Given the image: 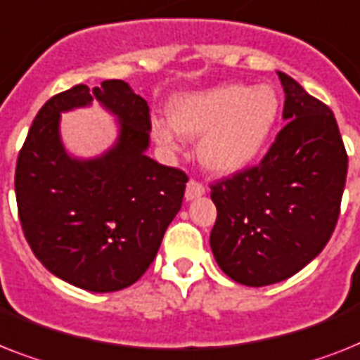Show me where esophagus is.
Masks as SVG:
<instances>
[{
    "instance_id": "34e87169",
    "label": "esophagus",
    "mask_w": 360,
    "mask_h": 360,
    "mask_svg": "<svg viewBox=\"0 0 360 360\" xmlns=\"http://www.w3.org/2000/svg\"><path fill=\"white\" fill-rule=\"evenodd\" d=\"M203 194H205V185H201L200 181L190 179L188 185H186V192H185L186 201L195 200V198H200V195H203Z\"/></svg>"
}]
</instances>
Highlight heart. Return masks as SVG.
I'll return each mask as SVG.
<instances>
[{
	"label": "heart",
	"mask_w": 360,
	"mask_h": 360,
	"mask_svg": "<svg viewBox=\"0 0 360 360\" xmlns=\"http://www.w3.org/2000/svg\"><path fill=\"white\" fill-rule=\"evenodd\" d=\"M281 114V99L270 84H220L175 98L170 124H153V136L166 148L175 133L198 139L201 165L216 174H236L261 155Z\"/></svg>",
	"instance_id": "b5f03b06"
}]
</instances>
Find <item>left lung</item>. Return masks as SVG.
<instances>
[{
  "label": "left lung",
  "instance_id": "left-lung-1",
  "mask_svg": "<svg viewBox=\"0 0 360 360\" xmlns=\"http://www.w3.org/2000/svg\"><path fill=\"white\" fill-rule=\"evenodd\" d=\"M286 125L257 166L210 185L216 262L233 281L266 286L305 268L331 238L347 174L335 114L277 72Z\"/></svg>",
  "mask_w": 360,
  "mask_h": 360
}]
</instances>
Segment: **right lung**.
I'll use <instances>...</instances> for the list:
<instances>
[{"label":"right lung","mask_w":360,"mask_h":360,"mask_svg":"<svg viewBox=\"0 0 360 360\" xmlns=\"http://www.w3.org/2000/svg\"><path fill=\"white\" fill-rule=\"evenodd\" d=\"M119 118L117 144L96 160L65 153L60 112L94 99ZM150 107L120 79L75 84L38 110L16 162L23 235L53 276L90 292H116L150 268L185 195V172L150 159Z\"/></svg>","instance_id":"right-lung-1"}]
</instances>
